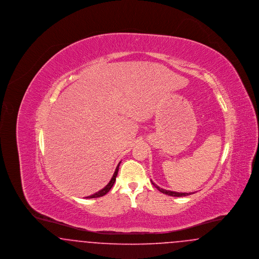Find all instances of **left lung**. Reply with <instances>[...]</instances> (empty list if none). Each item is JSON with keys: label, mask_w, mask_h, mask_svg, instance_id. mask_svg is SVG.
<instances>
[{"label": "left lung", "mask_w": 259, "mask_h": 259, "mask_svg": "<svg viewBox=\"0 0 259 259\" xmlns=\"http://www.w3.org/2000/svg\"><path fill=\"white\" fill-rule=\"evenodd\" d=\"M152 185H154L160 192L166 194V195H169V196H172V197H184V196H187V195H190V194H193L192 192H189V193H183V192H176V191H171V190H166V189H163L160 188L159 186L155 185L154 183H152Z\"/></svg>", "instance_id": "1"}]
</instances>
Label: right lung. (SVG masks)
<instances>
[{
	"instance_id": "obj_1",
	"label": "right lung",
	"mask_w": 259,
	"mask_h": 259,
	"mask_svg": "<svg viewBox=\"0 0 259 259\" xmlns=\"http://www.w3.org/2000/svg\"><path fill=\"white\" fill-rule=\"evenodd\" d=\"M119 164H120V162L118 163V165L116 166V169H115V171L113 172V176H112V178H111V181H110V183L108 184V185H106L103 189H101L100 191H98L97 193H95V194H93V195H90V196H88V197L85 198H97V197H102V196H104L105 194H107L110 190H111V187H112V185L114 184V182H115V179H116V176H117V172H118V168H119Z\"/></svg>"
}]
</instances>
